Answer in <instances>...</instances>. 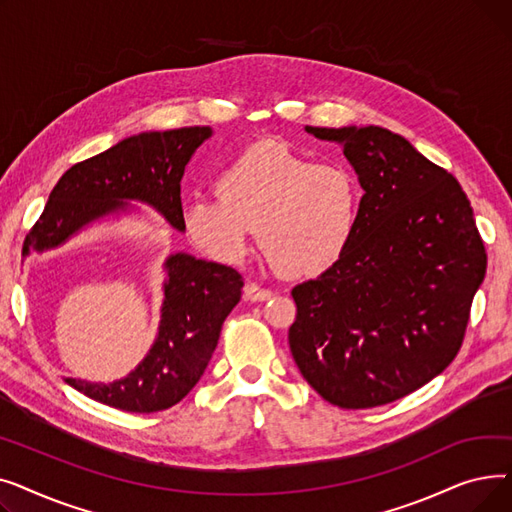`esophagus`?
Instances as JSON below:
<instances>
[{"label": "esophagus", "instance_id": "34e87169", "mask_svg": "<svg viewBox=\"0 0 512 512\" xmlns=\"http://www.w3.org/2000/svg\"><path fill=\"white\" fill-rule=\"evenodd\" d=\"M272 294H274V292H272L270 288H263V286L255 284V282H249V284L245 286V299L251 301V303H259V301L272 299Z\"/></svg>", "mask_w": 512, "mask_h": 512}]
</instances>
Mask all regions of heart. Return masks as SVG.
<instances>
[{
  "mask_svg": "<svg viewBox=\"0 0 512 512\" xmlns=\"http://www.w3.org/2000/svg\"><path fill=\"white\" fill-rule=\"evenodd\" d=\"M215 195L186 199L182 230L222 265L249 251L255 226L261 251L292 278L336 265L359 228L361 188L342 166H317L284 143H259L215 174Z\"/></svg>",
  "mask_w": 512,
  "mask_h": 512,
  "instance_id": "obj_1",
  "label": "heart"
}]
</instances>
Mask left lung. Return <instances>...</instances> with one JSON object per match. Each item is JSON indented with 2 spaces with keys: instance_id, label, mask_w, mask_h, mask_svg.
<instances>
[{
  "instance_id": "1",
  "label": "left lung",
  "mask_w": 512,
  "mask_h": 512,
  "mask_svg": "<svg viewBox=\"0 0 512 512\" xmlns=\"http://www.w3.org/2000/svg\"><path fill=\"white\" fill-rule=\"evenodd\" d=\"M305 132L342 149L365 195L344 257L292 288L290 353L332 405H388L459 353L486 249L461 184L405 137L380 126Z\"/></svg>"
}]
</instances>
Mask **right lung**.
Instances as JSON below:
<instances>
[{"label": "right lung", "mask_w": 512, "mask_h": 512, "mask_svg": "<svg viewBox=\"0 0 512 512\" xmlns=\"http://www.w3.org/2000/svg\"><path fill=\"white\" fill-rule=\"evenodd\" d=\"M211 126L147 130L72 166L24 240V255L64 247L103 222L126 220L141 203L182 230L180 180L195 151L211 139ZM157 336L143 361L114 382L68 378L85 396L128 413L166 411L191 392L218 346L224 319L240 301L242 278L222 263L176 251L161 263Z\"/></svg>", "instance_id": "right-lung-1"}]
</instances>
